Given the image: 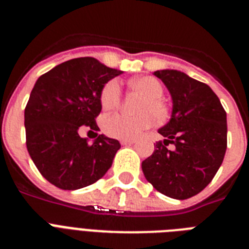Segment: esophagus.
<instances>
[{
	"label": "esophagus",
	"mask_w": 249,
	"mask_h": 249,
	"mask_svg": "<svg viewBox=\"0 0 249 249\" xmlns=\"http://www.w3.org/2000/svg\"><path fill=\"white\" fill-rule=\"evenodd\" d=\"M136 143L135 140H121V144H123V146H127V144H133Z\"/></svg>",
	"instance_id": "obj_1"
}]
</instances>
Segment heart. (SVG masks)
<instances>
[{"label": "heart", "instance_id": "1", "mask_svg": "<svg viewBox=\"0 0 249 249\" xmlns=\"http://www.w3.org/2000/svg\"><path fill=\"white\" fill-rule=\"evenodd\" d=\"M132 89L143 94L146 100L140 106V116H126L114 113L102 120V128L107 136L118 140H135L146 129L155 124V121H162L167 116V108L162 102L164 89L160 80L152 76L138 77L131 81ZM122 89L117 80H112L103 86L100 102L105 111L117 108L121 103Z\"/></svg>", "mask_w": 249, "mask_h": 249}]
</instances>
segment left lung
Masks as SVG:
<instances>
[{"mask_svg":"<svg viewBox=\"0 0 249 249\" xmlns=\"http://www.w3.org/2000/svg\"><path fill=\"white\" fill-rule=\"evenodd\" d=\"M172 97V116L158 129L164 137L142 162L147 181L162 195L187 199L212 181L227 149V114L208 85L177 70L156 71ZM174 144L169 150L167 145Z\"/></svg>","mask_w":249,"mask_h":249,"instance_id":"left-lung-1","label":"left lung"}]
</instances>
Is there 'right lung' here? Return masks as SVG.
I'll return each instance as SVG.
<instances>
[{
	"label": "right lung",
	"mask_w": 249,
	"mask_h": 249,
	"mask_svg": "<svg viewBox=\"0 0 249 249\" xmlns=\"http://www.w3.org/2000/svg\"><path fill=\"white\" fill-rule=\"evenodd\" d=\"M121 73L93 57H80L36 81L25 108L26 146L50 183L80 190L97 182L112 166L120 142L100 135L89 144L78 132L83 127L100 131L96 117L102 109L101 91Z\"/></svg>",
	"instance_id": "right-lung-1"
}]
</instances>
